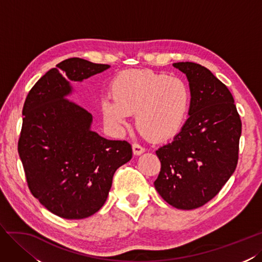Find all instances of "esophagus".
Masks as SVG:
<instances>
[{"instance_id":"esophagus-1","label":"esophagus","mask_w":262,"mask_h":262,"mask_svg":"<svg viewBox=\"0 0 262 262\" xmlns=\"http://www.w3.org/2000/svg\"><path fill=\"white\" fill-rule=\"evenodd\" d=\"M133 152H134V155H135V156H139V155L145 152V148H143V147L137 145V144H134L133 145Z\"/></svg>"}]
</instances>
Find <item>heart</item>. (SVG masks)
Returning <instances> with one entry per match:
<instances>
[{
	"label": "heart",
	"instance_id": "b5f03b06",
	"mask_svg": "<svg viewBox=\"0 0 262 262\" xmlns=\"http://www.w3.org/2000/svg\"><path fill=\"white\" fill-rule=\"evenodd\" d=\"M113 102L103 101L102 115L112 129L123 130L135 114L136 128L152 141L174 137L190 108V90L184 81L151 70L119 73L111 85Z\"/></svg>",
	"mask_w": 262,
	"mask_h": 262
}]
</instances>
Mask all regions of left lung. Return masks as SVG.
I'll list each match as a JSON object with an SVG mask.
<instances>
[{
	"instance_id": "left-lung-1",
	"label": "left lung",
	"mask_w": 262,
	"mask_h": 262,
	"mask_svg": "<svg viewBox=\"0 0 262 262\" xmlns=\"http://www.w3.org/2000/svg\"><path fill=\"white\" fill-rule=\"evenodd\" d=\"M189 81L190 108L173 141L156 151L161 162L155 188L180 210L211 201L234 173L242 121L227 86L205 67L176 62Z\"/></svg>"
}]
</instances>
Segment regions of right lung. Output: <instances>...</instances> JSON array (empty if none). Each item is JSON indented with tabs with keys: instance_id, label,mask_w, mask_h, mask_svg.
<instances>
[{
	"instance_id": "right-lung-1",
	"label": "right lung",
	"mask_w": 262,
	"mask_h": 262,
	"mask_svg": "<svg viewBox=\"0 0 262 262\" xmlns=\"http://www.w3.org/2000/svg\"><path fill=\"white\" fill-rule=\"evenodd\" d=\"M110 68L70 58L42 76L23 107L18 154L28 188L55 215L82 220L105 203L115 171L132 159V146L91 129L93 117L69 101L71 82Z\"/></svg>"
}]
</instances>
